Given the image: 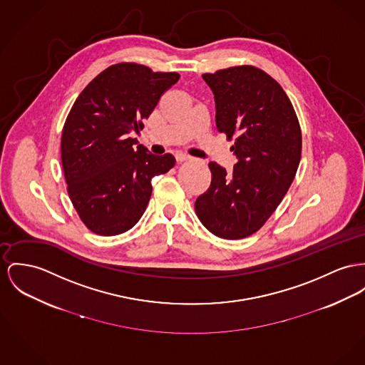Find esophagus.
<instances>
[{
  "label": "esophagus",
  "mask_w": 365,
  "mask_h": 365,
  "mask_svg": "<svg viewBox=\"0 0 365 365\" xmlns=\"http://www.w3.org/2000/svg\"><path fill=\"white\" fill-rule=\"evenodd\" d=\"M175 159H177V162H178V163H181V162H187V160H190V159H191V156H190V155H185V153H177V155H175Z\"/></svg>",
  "instance_id": "obj_1"
}]
</instances>
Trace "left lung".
I'll list each match as a JSON object with an SVG mask.
<instances>
[{"label": "left lung", "instance_id": "left-lung-1", "mask_svg": "<svg viewBox=\"0 0 365 365\" xmlns=\"http://www.w3.org/2000/svg\"><path fill=\"white\" fill-rule=\"evenodd\" d=\"M216 101V125L237 163L230 174L209 163L212 184L195 202L202 224L216 237L242 240L275 212L296 175L302 130L291 99L264 71L240 65L202 74Z\"/></svg>", "mask_w": 365, "mask_h": 365}]
</instances>
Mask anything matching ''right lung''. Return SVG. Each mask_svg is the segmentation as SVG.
<instances>
[{
	"label": "right lung",
	"mask_w": 365,
	"mask_h": 365,
	"mask_svg": "<svg viewBox=\"0 0 365 365\" xmlns=\"http://www.w3.org/2000/svg\"><path fill=\"white\" fill-rule=\"evenodd\" d=\"M180 78L122 62L80 93L66 118L61 159L68 194L83 224L110 237L133 228L145 212L152 178L174 168L170 153L146 152L131 134L144 128L160 97Z\"/></svg>",
	"instance_id": "1"
}]
</instances>
